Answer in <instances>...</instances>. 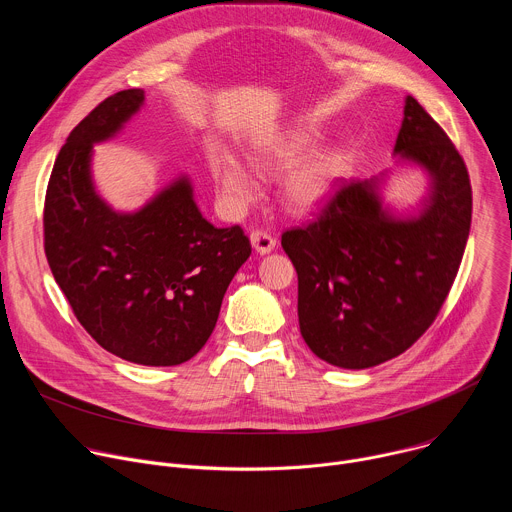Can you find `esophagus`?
Here are the masks:
<instances>
[{"label": "esophagus", "instance_id": "1", "mask_svg": "<svg viewBox=\"0 0 512 512\" xmlns=\"http://www.w3.org/2000/svg\"><path fill=\"white\" fill-rule=\"evenodd\" d=\"M251 245L259 255H267L275 249V239L267 231H253L251 233Z\"/></svg>", "mask_w": 512, "mask_h": 512}]
</instances>
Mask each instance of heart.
Segmentation results:
<instances>
[{
    "label": "heart",
    "mask_w": 512,
    "mask_h": 512,
    "mask_svg": "<svg viewBox=\"0 0 512 512\" xmlns=\"http://www.w3.org/2000/svg\"><path fill=\"white\" fill-rule=\"evenodd\" d=\"M314 145V135L296 131L259 145L253 156L255 166L263 170L291 168L283 180V198L287 206L296 212H308L324 204L344 172V160L336 150L318 152L300 165L299 162L306 158ZM210 172L223 202L229 208L239 210L257 198L259 186L253 174L231 152L216 150L210 156Z\"/></svg>",
    "instance_id": "1"
}]
</instances>
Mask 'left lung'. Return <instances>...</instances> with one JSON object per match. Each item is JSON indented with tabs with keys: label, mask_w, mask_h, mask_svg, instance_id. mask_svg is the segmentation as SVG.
<instances>
[{
	"label": "left lung",
	"mask_w": 512,
	"mask_h": 512,
	"mask_svg": "<svg viewBox=\"0 0 512 512\" xmlns=\"http://www.w3.org/2000/svg\"><path fill=\"white\" fill-rule=\"evenodd\" d=\"M395 154L429 176L415 216L383 208L381 178L350 180L310 225L281 235L298 271L300 332L340 369L375 367L417 342L450 294L470 235L466 164L411 95Z\"/></svg>",
	"instance_id": "8db88e82"
}]
</instances>
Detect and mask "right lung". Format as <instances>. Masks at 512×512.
Returning <instances> with one entry per match:
<instances>
[{
    "label": "right lung",
    "instance_id": "obj_1",
    "mask_svg": "<svg viewBox=\"0 0 512 512\" xmlns=\"http://www.w3.org/2000/svg\"><path fill=\"white\" fill-rule=\"evenodd\" d=\"M143 99L141 89L119 91L66 137L44 200V251L97 344L145 367H174L206 344L251 243L239 225L212 227L184 176L137 212H115L97 194L93 143L113 137Z\"/></svg>",
    "mask_w": 512,
    "mask_h": 512
}]
</instances>
